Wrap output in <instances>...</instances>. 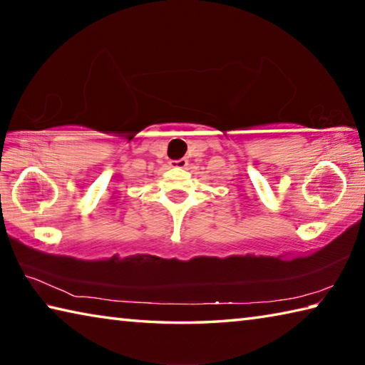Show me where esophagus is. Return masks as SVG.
Instances as JSON below:
<instances>
[{
  "mask_svg": "<svg viewBox=\"0 0 365 365\" xmlns=\"http://www.w3.org/2000/svg\"><path fill=\"white\" fill-rule=\"evenodd\" d=\"M169 165H170V168H180V169H183V168H187V165H188V160L185 159V158H182V159H172V160H169Z\"/></svg>",
  "mask_w": 365,
  "mask_h": 365,
  "instance_id": "obj_1",
  "label": "esophagus"
}]
</instances>
